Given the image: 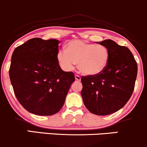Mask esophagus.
I'll return each mask as SVG.
<instances>
[{
	"label": "esophagus",
	"mask_w": 147,
	"mask_h": 147,
	"mask_svg": "<svg viewBox=\"0 0 147 147\" xmlns=\"http://www.w3.org/2000/svg\"><path fill=\"white\" fill-rule=\"evenodd\" d=\"M75 80H76L77 81H78V82L81 81V77H80V76H79V75H76L75 76Z\"/></svg>",
	"instance_id": "obj_1"
}]
</instances>
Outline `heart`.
Masks as SVG:
<instances>
[{
  "label": "heart",
  "instance_id": "obj_1",
  "mask_svg": "<svg viewBox=\"0 0 147 147\" xmlns=\"http://www.w3.org/2000/svg\"><path fill=\"white\" fill-rule=\"evenodd\" d=\"M65 49L57 52L58 63L63 70L71 71L78 63L83 75L93 76L100 73L109 61V51L104 45H94L80 40L68 42Z\"/></svg>",
  "mask_w": 147,
  "mask_h": 147
}]
</instances>
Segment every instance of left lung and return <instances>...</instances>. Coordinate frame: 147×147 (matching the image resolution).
Instances as JSON below:
<instances>
[{"instance_id": "obj_1", "label": "left lung", "mask_w": 147, "mask_h": 147, "mask_svg": "<svg viewBox=\"0 0 147 147\" xmlns=\"http://www.w3.org/2000/svg\"><path fill=\"white\" fill-rule=\"evenodd\" d=\"M109 51V61L102 72L82 77L81 95L90 112L99 116L117 112L126 104L133 93L138 65L128 48L112 40L100 42Z\"/></svg>"}]
</instances>
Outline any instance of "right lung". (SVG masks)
Listing matches in <instances>:
<instances>
[{
  "instance_id": "right-lung-1",
  "label": "right lung",
  "mask_w": 147,
  "mask_h": 147,
  "mask_svg": "<svg viewBox=\"0 0 147 147\" xmlns=\"http://www.w3.org/2000/svg\"><path fill=\"white\" fill-rule=\"evenodd\" d=\"M58 40L35 38L14 50L9 75L14 94L23 107L39 116L60 111L75 75L58 63Z\"/></svg>"
}]
</instances>
